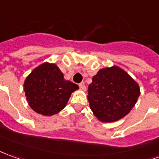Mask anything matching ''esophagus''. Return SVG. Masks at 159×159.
Here are the masks:
<instances>
[{"label":"esophagus","instance_id":"1","mask_svg":"<svg viewBox=\"0 0 159 159\" xmlns=\"http://www.w3.org/2000/svg\"><path fill=\"white\" fill-rule=\"evenodd\" d=\"M79 87L80 89H82V90H86V87H85V85H84V83H80L79 84Z\"/></svg>","mask_w":159,"mask_h":159}]
</instances>
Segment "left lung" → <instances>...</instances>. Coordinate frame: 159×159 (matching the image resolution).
Here are the masks:
<instances>
[{"label": "left lung", "instance_id": "1", "mask_svg": "<svg viewBox=\"0 0 159 159\" xmlns=\"http://www.w3.org/2000/svg\"><path fill=\"white\" fill-rule=\"evenodd\" d=\"M139 95V84L118 66L100 70L88 88L91 110L102 122H114L125 117Z\"/></svg>", "mask_w": 159, "mask_h": 159}]
</instances>
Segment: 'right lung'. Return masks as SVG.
<instances>
[{
  "label": "right lung",
  "mask_w": 159,
  "mask_h": 159,
  "mask_svg": "<svg viewBox=\"0 0 159 159\" xmlns=\"http://www.w3.org/2000/svg\"><path fill=\"white\" fill-rule=\"evenodd\" d=\"M79 87L64 78L55 64L44 63L25 78L24 91L29 106L38 114L52 116L68 102L72 92Z\"/></svg>",
  "instance_id": "add662e5"
}]
</instances>
